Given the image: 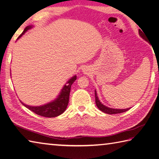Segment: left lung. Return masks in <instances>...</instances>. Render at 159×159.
I'll use <instances>...</instances> for the list:
<instances>
[{
  "label": "left lung",
  "mask_w": 159,
  "mask_h": 159,
  "mask_svg": "<svg viewBox=\"0 0 159 159\" xmlns=\"http://www.w3.org/2000/svg\"><path fill=\"white\" fill-rule=\"evenodd\" d=\"M139 35L144 40L148 42V39H146V36L143 33V32L141 31V30H139ZM95 98H96V104L98 108L102 112L107 113V114H117V113H124L126 112V111H128L130 109V108H128V109H113V108H109L107 107L106 106H104L103 104L100 102V101L99 100L98 97L97 96V93L96 91L95 90Z\"/></svg>",
  "instance_id": "obj_1"
}]
</instances>
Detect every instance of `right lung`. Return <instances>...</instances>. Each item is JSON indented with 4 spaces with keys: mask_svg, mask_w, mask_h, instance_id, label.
Segmentation results:
<instances>
[{
    "mask_svg": "<svg viewBox=\"0 0 159 159\" xmlns=\"http://www.w3.org/2000/svg\"><path fill=\"white\" fill-rule=\"evenodd\" d=\"M31 28H33V26L29 25L28 26H26L22 33V34L18 37V38H20V37L25 34L28 30L31 29ZM76 80V75L71 78L62 88L58 97H57L55 100H53L52 102H50L48 104H46L44 105L39 107H33L26 105V104H24L23 102H21L23 105L25 106L27 109L31 110L37 115H39V116H43L46 117H55L57 116H59L61 114H62L66 109L67 104H68L69 102V97L71 86H72V83L75 81Z\"/></svg>",
    "mask_w": 159,
    "mask_h": 159,
    "instance_id": "obj_1",
    "label": "right lung"
}]
</instances>
